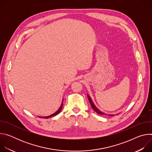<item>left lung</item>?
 Returning a JSON list of instances; mask_svg holds the SVG:
<instances>
[{
  "label": "left lung",
  "mask_w": 152,
  "mask_h": 152,
  "mask_svg": "<svg viewBox=\"0 0 152 152\" xmlns=\"http://www.w3.org/2000/svg\"><path fill=\"white\" fill-rule=\"evenodd\" d=\"M87 97H88V100H89V101H90V104H91V106L92 108H93V109L94 110V111L96 113H97V114H100V115H110V116H114V115H114V114H105V113H104L100 111L98 109V108L95 106V104H94V103H93V100H91L90 96L87 94ZM118 114H117V115H118Z\"/></svg>",
  "instance_id": "left-lung-1"
}]
</instances>
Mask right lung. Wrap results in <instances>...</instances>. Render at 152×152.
<instances>
[{
  "instance_id": "1",
  "label": "right lung",
  "mask_w": 152,
  "mask_h": 152,
  "mask_svg": "<svg viewBox=\"0 0 152 152\" xmlns=\"http://www.w3.org/2000/svg\"><path fill=\"white\" fill-rule=\"evenodd\" d=\"M63 101V100H62ZM62 106H63V102H62V103H61V106H60V107H59V109L58 110V111H56L55 113H53V114H51L50 115H49V116H46V117H39V118H50V117H53V116H55V115H58L61 111V110L62 109Z\"/></svg>"
}]
</instances>
